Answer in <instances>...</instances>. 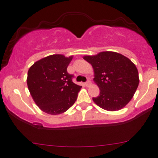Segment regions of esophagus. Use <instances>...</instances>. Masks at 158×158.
<instances>
[{"label": "esophagus", "instance_id": "1", "mask_svg": "<svg viewBox=\"0 0 158 158\" xmlns=\"http://www.w3.org/2000/svg\"><path fill=\"white\" fill-rule=\"evenodd\" d=\"M85 85L87 86V87H89V86L91 85V81L88 79V80L85 82Z\"/></svg>", "mask_w": 158, "mask_h": 158}]
</instances>
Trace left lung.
I'll list each match as a JSON object with an SVG mask.
<instances>
[{
    "label": "left lung",
    "mask_w": 158,
    "mask_h": 158,
    "mask_svg": "<svg viewBox=\"0 0 158 158\" xmlns=\"http://www.w3.org/2000/svg\"><path fill=\"white\" fill-rule=\"evenodd\" d=\"M94 69V81L100 94L92 100L106 110H121L133 98L139 85V73L129 58L115 52H101L96 56H84Z\"/></svg>",
    "instance_id": "8db88e82"
}]
</instances>
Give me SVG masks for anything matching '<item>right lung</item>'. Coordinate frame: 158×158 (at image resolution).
<instances>
[{"label": "right lung", "instance_id": "right-lung-1", "mask_svg": "<svg viewBox=\"0 0 158 158\" xmlns=\"http://www.w3.org/2000/svg\"><path fill=\"white\" fill-rule=\"evenodd\" d=\"M72 58L52 55L35 62L29 69V92L37 106L48 114L66 112L77 100L81 87L73 82V75L67 71Z\"/></svg>", "mask_w": 158, "mask_h": 158}]
</instances>
